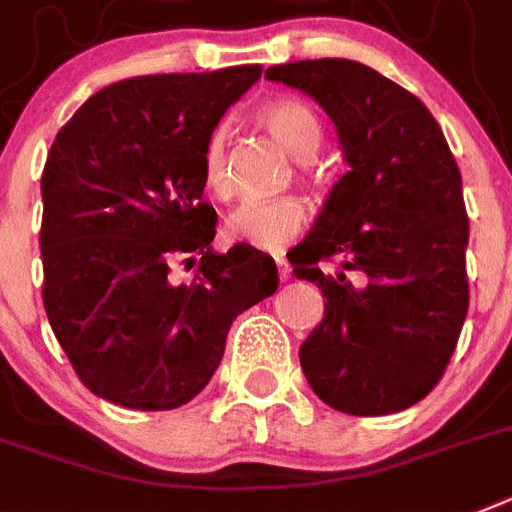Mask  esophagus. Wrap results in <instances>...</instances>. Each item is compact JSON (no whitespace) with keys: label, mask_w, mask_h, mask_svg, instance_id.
I'll list each match as a JSON object with an SVG mask.
<instances>
[{"label":"esophagus","mask_w":512,"mask_h":512,"mask_svg":"<svg viewBox=\"0 0 512 512\" xmlns=\"http://www.w3.org/2000/svg\"><path fill=\"white\" fill-rule=\"evenodd\" d=\"M277 272H280V280H287L290 277V266H287V261L282 259V256H277Z\"/></svg>","instance_id":"esophagus-1"}]
</instances>
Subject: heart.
Here are the masks:
<instances>
[{"label":"heart","mask_w":512,"mask_h":512,"mask_svg":"<svg viewBox=\"0 0 512 512\" xmlns=\"http://www.w3.org/2000/svg\"><path fill=\"white\" fill-rule=\"evenodd\" d=\"M259 122L274 141L282 143L290 156L298 162L314 159L316 151L322 149L324 130L322 122L306 104L295 99H277L261 107ZM201 172L211 196H232V172L230 154H227V128L217 125L206 135L201 149ZM306 206L298 198H277V201H251L232 211L225 222V235L235 243L261 248V251H280L285 243L301 232L306 225Z\"/></svg>","instance_id":"b5f03b06"}]
</instances>
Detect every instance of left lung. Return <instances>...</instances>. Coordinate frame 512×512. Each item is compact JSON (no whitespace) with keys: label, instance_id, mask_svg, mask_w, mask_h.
Returning <instances> with one entry per match:
<instances>
[{"label":"left lung","instance_id":"left-lung-1","mask_svg":"<svg viewBox=\"0 0 512 512\" xmlns=\"http://www.w3.org/2000/svg\"><path fill=\"white\" fill-rule=\"evenodd\" d=\"M264 78L298 88L329 114L348 164L287 253L295 277L327 298L322 324L298 353L303 374L335 411H405L442 379L468 314L458 164L432 112L361 62L303 59L269 67ZM332 255L343 259L337 275L318 266Z\"/></svg>","mask_w":512,"mask_h":512}]
</instances>
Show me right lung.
<instances>
[{
  "mask_svg": "<svg viewBox=\"0 0 512 512\" xmlns=\"http://www.w3.org/2000/svg\"><path fill=\"white\" fill-rule=\"evenodd\" d=\"M261 65L141 75L112 86L59 130L41 175L44 308L88 390L133 411H172L204 390L232 319L277 290L251 246L217 253L201 149ZM195 260L193 283L169 280Z\"/></svg>",
  "mask_w": 512,
  "mask_h": 512,
  "instance_id": "add662e5",
  "label": "right lung"
}]
</instances>
